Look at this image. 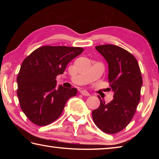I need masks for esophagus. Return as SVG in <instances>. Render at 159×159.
I'll return each instance as SVG.
<instances>
[{"mask_svg":"<svg viewBox=\"0 0 159 159\" xmlns=\"http://www.w3.org/2000/svg\"><path fill=\"white\" fill-rule=\"evenodd\" d=\"M80 94H81V95H84V96H90V93L85 90H82L81 91H80Z\"/></svg>","mask_w":159,"mask_h":159,"instance_id":"esophagus-1","label":"esophagus"}]
</instances>
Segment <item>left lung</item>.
Returning <instances> with one entry per match:
<instances>
[{
  "label": "left lung",
  "instance_id": "left-lung-1",
  "mask_svg": "<svg viewBox=\"0 0 159 159\" xmlns=\"http://www.w3.org/2000/svg\"><path fill=\"white\" fill-rule=\"evenodd\" d=\"M96 50L105 58L109 66V86L114 92L108 104L93 111V119L102 131L115 134L123 130L133 119L139 100L142 78L139 64L133 54L114 45H102Z\"/></svg>",
  "mask_w": 159,
  "mask_h": 159
}]
</instances>
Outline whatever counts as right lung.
Wrapping results in <instances>:
<instances>
[{"label": "right lung", "mask_w": 159, "mask_h": 159, "mask_svg": "<svg viewBox=\"0 0 159 159\" xmlns=\"http://www.w3.org/2000/svg\"><path fill=\"white\" fill-rule=\"evenodd\" d=\"M83 50L46 45L35 50L23 61L17 78V94L21 110L34 124L44 126L55 121L67 100L76 95V88L61 85L55 88V79Z\"/></svg>", "instance_id": "1"}]
</instances>
